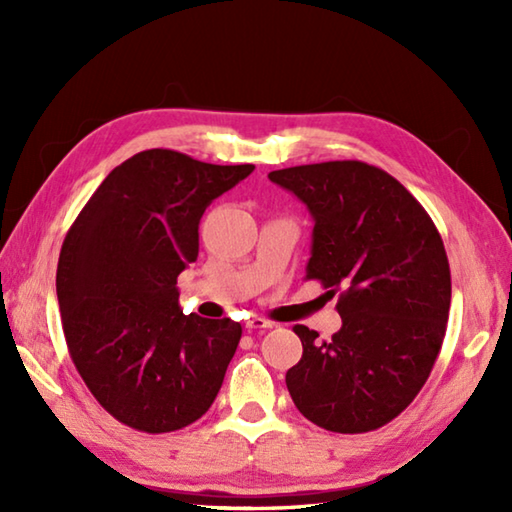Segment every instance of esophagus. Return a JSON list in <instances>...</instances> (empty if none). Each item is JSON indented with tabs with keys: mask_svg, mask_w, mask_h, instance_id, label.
Wrapping results in <instances>:
<instances>
[{
	"mask_svg": "<svg viewBox=\"0 0 512 512\" xmlns=\"http://www.w3.org/2000/svg\"><path fill=\"white\" fill-rule=\"evenodd\" d=\"M246 327L248 329H271L273 323H271V320L262 318V316H253V318L246 320Z\"/></svg>",
	"mask_w": 512,
	"mask_h": 512,
	"instance_id": "obj_1",
	"label": "esophagus"
}]
</instances>
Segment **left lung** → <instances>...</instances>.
<instances>
[{
  "label": "left lung",
  "mask_w": 512,
  "mask_h": 512,
  "mask_svg": "<svg viewBox=\"0 0 512 512\" xmlns=\"http://www.w3.org/2000/svg\"><path fill=\"white\" fill-rule=\"evenodd\" d=\"M314 219L307 280L339 293L329 341L296 325L293 404L318 427L366 433L409 406L445 339L452 275L431 216L391 173L359 160L271 171Z\"/></svg>",
  "instance_id": "left-lung-1"
}]
</instances>
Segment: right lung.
Instances as JSON below:
<instances>
[{
    "label": "right lung",
    "instance_id": "1",
    "mask_svg": "<svg viewBox=\"0 0 512 512\" xmlns=\"http://www.w3.org/2000/svg\"><path fill=\"white\" fill-rule=\"evenodd\" d=\"M253 169L142 151L108 173L67 232L56 293L69 357L126 427L183 429L219 393L241 325L185 316L176 282L196 262L207 205Z\"/></svg>",
    "mask_w": 512,
    "mask_h": 512
}]
</instances>
